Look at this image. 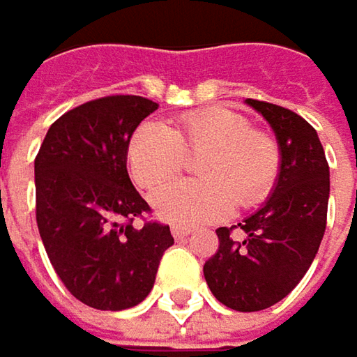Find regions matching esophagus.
I'll return each mask as SVG.
<instances>
[{
  "label": "esophagus",
  "instance_id": "obj_1",
  "mask_svg": "<svg viewBox=\"0 0 357 357\" xmlns=\"http://www.w3.org/2000/svg\"><path fill=\"white\" fill-rule=\"evenodd\" d=\"M170 231H172V236H174L176 240H183V238H187V236L191 234V229H189V227H183V225H172Z\"/></svg>",
  "mask_w": 357,
  "mask_h": 357
}]
</instances>
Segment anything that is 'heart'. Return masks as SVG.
Returning <instances> with one entry per match:
<instances>
[{"instance_id":"heart-1","label":"heart","mask_w":357,"mask_h":357,"mask_svg":"<svg viewBox=\"0 0 357 357\" xmlns=\"http://www.w3.org/2000/svg\"><path fill=\"white\" fill-rule=\"evenodd\" d=\"M203 152V181H176L152 195L156 213L170 223L192 227L227 217L236 203L256 207L278 181V142L229 107L183 114L172 130L156 121L142 123L130 142L128 162L134 181L152 191L185 170L187 153Z\"/></svg>"}]
</instances>
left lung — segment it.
<instances>
[{"label": "left lung", "instance_id": "1", "mask_svg": "<svg viewBox=\"0 0 357 357\" xmlns=\"http://www.w3.org/2000/svg\"><path fill=\"white\" fill-rule=\"evenodd\" d=\"M272 126L280 174L262 209L233 227H219V248L203 274L219 303L234 311H262L282 301L309 270L327 225L329 165L315 128L287 107L248 99Z\"/></svg>", "mask_w": 357, "mask_h": 357}]
</instances>
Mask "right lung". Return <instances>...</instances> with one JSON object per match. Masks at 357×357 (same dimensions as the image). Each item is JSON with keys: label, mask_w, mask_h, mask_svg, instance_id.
I'll return each instance as SVG.
<instances>
[{"label": "right lung", "mask_w": 357, "mask_h": 357, "mask_svg": "<svg viewBox=\"0 0 357 357\" xmlns=\"http://www.w3.org/2000/svg\"><path fill=\"white\" fill-rule=\"evenodd\" d=\"M158 103L107 95L61 115L34 160L36 223L66 291L99 311L142 303L174 243L170 227L148 221L150 205L128 176V146ZM142 218L144 226H134Z\"/></svg>", "instance_id": "right-lung-1"}]
</instances>
